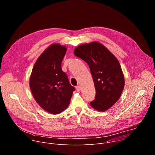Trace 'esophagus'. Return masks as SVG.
Listing matches in <instances>:
<instances>
[{"mask_svg": "<svg viewBox=\"0 0 155 155\" xmlns=\"http://www.w3.org/2000/svg\"><path fill=\"white\" fill-rule=\"evenodd\" d=\"M76 90H77V91H78V92H80V90H81V87H80V86H76Z\"/></svg>", "mask_w": 155, "mask_h": 155, "instance_id": "1", "label": "esophagus"}]
</instances>
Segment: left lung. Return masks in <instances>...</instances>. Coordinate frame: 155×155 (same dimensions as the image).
<instances>
[{
    "instance_id": "left-lung-1",
    "label": "left lung",
    "mask_w": 155,
    "mask_h": 155,
    "mask_svg": "<svg viewBox=\"0 0 155 155\" xmlns=\"http://www.w3.org/2000/svg\"><path fill=\"white\" fill-rule=\"evenodd\" d=\"M74 54L89 65L95 89L92 107L104 112L119 99L124 86V75L116 57L103 45L94 41L77 47Z\"/></svg>"
}]
</instances>
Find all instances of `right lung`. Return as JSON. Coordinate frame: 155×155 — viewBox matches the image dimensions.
Masks as SVG:
<instances>
[{
    "label": "right lung",
    "instance_id": "add662e5",
    "mask_svg": "<svg viewBox=\"0 0 155 155\" xmlns=\"http://www.w3.org/2000/svg\"><path fill=\"white\" fill-rule=\"evenodd\" d=\"M67 48L53 44L37 60L29 80L32 95L45 111L58 114L67 108L75 88L62 71Z\"/></svg>",
    "mask_w": 155,
    "mask_h": 155
}]
</instances>
